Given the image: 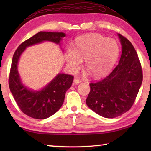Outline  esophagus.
Returning <instances> with one entry per match:
<instances>
[{
    "instance_id": "34e87169",
    "label": "esophagus",
    "mask_w": 151,
    "mask_h": 151,
    "mask_svg": "<svg viewBox=\"0 0 151 151\" xmlns=\"http://www.w3.org/2000/svg\"><path fill=\"white\" fill-rule=\"evenodd\" d=\"M81 80L80 78H75L74 79V83L76 84V85H78V84H80L81 83Z\"/></svg>"
}]
</instances>
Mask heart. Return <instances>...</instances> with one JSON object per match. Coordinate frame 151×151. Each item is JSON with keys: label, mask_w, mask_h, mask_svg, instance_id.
Returning a JSON list of instances; mask_svg holds the SVG:
<instances>
[{"label": "heart", "mask_w": 151, "mask_h": 151, "mask_svg": "<svg viewBox=\"0 0 151 151\" xmlns=\"http://www.w3.org/2000/svg\"><path fill=\"white\" fill-rule=\"evenodd\" d=\"M119 46L113 39L99 34L82 36L75 48L66 51V61L73 71L77 70L85 59L86 67L94 77H100L111 69L118 58Z\"/></svg>", "instance_id": "heart-1"}]
</instances>
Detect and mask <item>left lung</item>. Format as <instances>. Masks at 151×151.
I'll return each mask as SVG.
<instances>
[{
	"instance_id": "obj_1",
	"label": "left lung",
	"mask_w": 151,
	"mask_h": 151,
	"mask_svg": "<svg viewBox=\"0 0 151 151\" xmlns=\"http://www.w3.org/2000/svg\"><path fill=\"white\" fill-rule=\"evenodd\" d=\"M122 46L119 63L109 75L90 84L86 103L96 114L115 118L131 108L142 82L138 55L131 42L118 34Z\"/></svg>"
}]
</instances>
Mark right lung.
I'll use <instances>...</instances> for the list:
<instances>
[{
	"label": "right lung",
	"instance_id": "obj_1",
	"mask_svg": "<svg viewBox=\"0 0 151 151\" xmlns=\"http://www.w3.org/2000/svg\"><path fill=\"white\" fill-rule=\"evenodd\" d=\"M65 37V33L61 32L40 31L20 45L12 57L9 81L10 90L22 112L33 119L48 118L60 109L74 77L70 75L58 73L44 88L39 91L31 90L22 84L20 77L18 71L19 58L27 47L44 41L60 46V41Z\"/></svg>",
	"mask_w": 151,
	"mask_h": 151
}]
</instances>
